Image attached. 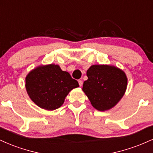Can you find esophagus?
Listing matches in <instances>:
<instances>
[{"mask_svg":"<svg viewBox=\"0 0 153 153\" xmlns=\"http://www.w3.org/2000/svg\"><path fill=\"white\" fill-rule=\"evenodd\" d=\"M78 83H79V85H80V86H82V80H78Z\"/></svg>","mask_w":153,"mask_h":153,"instance_id":"34e87169","label":"esophagus"}]
</instances>
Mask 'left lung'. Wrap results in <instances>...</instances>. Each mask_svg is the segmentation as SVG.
Returning <instances> with one entry per match:
<instances>
[{"label":"left lung","mask_w":153,"mask_h":153,"mask_svg":"<svg viewBox=\"0 0 153 153\" xmlns=\"http://www.w3.org/2000/svg\"><path fill=\"white\" fill-rule=\"evenodd\" d=\"M86 74L88 80L83 82L82 91L96 109H111L123 97L127 78L122 70L107 65H94Z\"/></svg>","instance_id":"obj_1"}]
</instances>
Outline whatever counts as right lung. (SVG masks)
Returning a JSON list of instances; mask_svg holds the SVG:
<instances>
[{
  "label": "right lung",
  "instance_id": "1",
  "mask_svg": "<svg viewBox=\"0 0 153 153\" xmlns=\"http://www.w3.org/2000/svg\"><path fill=\"white\" fill-rule=\"evenodd\" d=\"M26 89L34 102L46 110L57 109L63 104L72 89L79 86L57 65H41L34 68L26 77Z\"/></svg>",
  "mask_w": 153,
  "mask_h": 153
}]
</instances>
